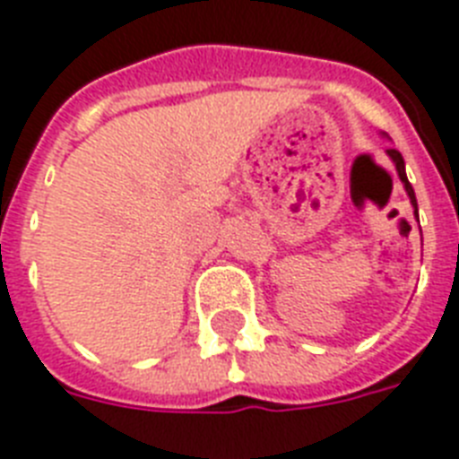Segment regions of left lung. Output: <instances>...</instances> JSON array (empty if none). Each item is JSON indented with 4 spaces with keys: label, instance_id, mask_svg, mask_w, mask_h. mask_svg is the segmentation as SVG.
Instances as JSON below:
<instances>
[{
    "label": "left lung",
    "instance_id": "8db88e82",
    "mask_svg": "<svg viewBox=\"0 0 459 459\" xmlns=\"http://www.w3.org/2000/svg\"><path fill=\"white\" fill-rule=\"evenodd\" d=\"M388 156H391V160L395 163V170H398V178H401V182L405 185V192H408L410 196V204H412V208H415V218H417V199H415V189H412V185L408 182V175H405V160H403L401 152H395V149H388Z\"/></svg>",
    "mask_w": 459,
    "mask_h": 459
}]
</instances>
